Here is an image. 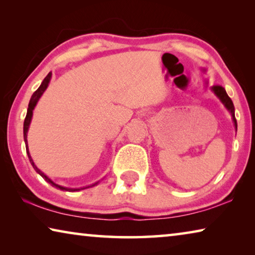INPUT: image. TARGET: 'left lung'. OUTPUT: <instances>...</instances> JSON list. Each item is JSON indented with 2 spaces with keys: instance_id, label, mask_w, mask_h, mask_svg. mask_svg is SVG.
Segmentation results:
<instances>
[{
  "instance_id": "obj_1",
  "label": "left lung",
  "mask_w": 255,
  "mask_h": 255,
  "mask_svg": "<svg viewBox=\"0 0 255 255\" xmlns=\"http://www.w3.org/2000/svg\"><path fill=\"white\" fill-rule=\"evenodd\" d=\"M211 91L216 94V97L222 101V103L225 106L226 109L230 111V114L232 115L233 123H234L235 129L237 130V123L235 119V108H234V105H233V101L231 100V98L228 97V94L226 93L225 89H224L222 85H214L213 88H211Z\"/></svg>"
}]
</instances>
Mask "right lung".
<instances>
[{"label": "right lung", "instance_id": "add662e5", "mask_svg": "<svg viewBox=\"0 0 255 255\" xmlns=\"http://www.w3.org/2000/svg\"><path fill=\"white\" fill-rule=\"evenodd\" d=\"M50 79H51V72L48 73V75H47L44 81H42V83L40 84L39 88H38L36 91L33 92V94L31 96V99H30V102H29V106H28V111H27V116H25V119H24V123H23V138H24V143H25V149H27V154H28V157H29V161L30 163H31V165L33 166V169L36 170V172L38 174H40L42 178H44L47 182L50 183L53 187L57 188L59 190H63V191H80L81 189H72V188H65V187H62V185H59L57 183H55L54 181H51L48 176H47L45 173H42V172L38 169V167L34 165V163L32 161L31 158V155H30L29 153V148H28V140H27V133H28V129H29V126H30V123H31V118H32V111L34 109V107H36L37 102L39 101L40 97L42 96V93L45 92V90L47 89V86H48L49 82H50ZM98 184V182H96L94 184H92L91 187H93V185ZM85 189V188H84Z\"/></svg>", "mask_w": 255, "mask_h": 255}]
</instances>
